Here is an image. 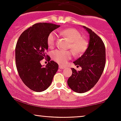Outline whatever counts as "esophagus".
<instances>
[{"instance_id":"esophagus-1","label":"esophagus","mask_w":121,"mask_h":121,"mask_svg":"<svg viewBox=\"0 0 121 121\" xmlns=\"http://www.w3.org/2000/svg\"><path fill=\"white\" fill-rule=\"evenodd\" d=\"M65 67H64V66H63V65H59V69H64L65 68Z\"/></svg>"}]
</instances>
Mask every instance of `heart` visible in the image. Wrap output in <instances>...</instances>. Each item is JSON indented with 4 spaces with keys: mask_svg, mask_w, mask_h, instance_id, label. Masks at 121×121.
Segmentation results:
<instances>
[{
    "mask_svg": "<svg viewBox=\"0 0 121 121\" xmlns=\"http://www.w3.org/2000/svg\"><path fill=\"white\" fill-rule=\"evenodd\" d=\"M59 34L67 37L70 41L69 47L73 51L76 56H80L86 51L87 47V41L82 37L81 34L75 29H67L59 31ZM57 39L55 32H52L47 37V44L49 48L54 47ZM72 51H64L56 49L52 53L53 59L58 63L65 64L69 59L73 57V53Z\"/></svg>",
    "mask_w": 121,
    "mask_h": 121,
    "instance_id": "b5f03b06",
    "label": "heart"
}]
</instances>
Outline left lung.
<instances>
[{"label": "left lung", "instance_id": "8db88e82", "mask_svg": "<svg viewBox=\"0 0 121 121\" xmlns=\"http://www.w3.org/2000/svg\"><path fill=\"white\" fill-rule=\"evenodd\" d=\"M83 27L89 34L88 47L84 53L74 63L82 67L80 71L72 68V75L67 81L68 85L74 91L84 93L96 85L105 68V46L101 39L94 31L85 26Z\"/></svg>", "mask_w": 121, "mask_h": 121}]
</instances>
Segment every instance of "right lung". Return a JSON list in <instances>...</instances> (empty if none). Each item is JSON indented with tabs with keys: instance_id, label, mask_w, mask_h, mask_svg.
<instances>
[{
	"instance_id": "right-lung-1",
	"label": "right lung",
	"mask_w": 121,
	"mask_h": 121,
	"mask_svg": "<svg viewBox=\"0 0 121 121\" xmlns=\"http://www.w3.org/2000/svg\"><path fill=\"white\" fill-rule=\"evenodd\" d=\"M60 25L51 23H37L24 31L15 47V62L18 73L26 86L34 91L45 90L52 83L58 64L46 55L47 37ZM48 57L49 62L43 67L40 61Z\"/></svg>"
}]
</instances>
